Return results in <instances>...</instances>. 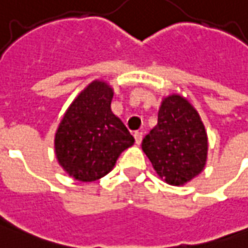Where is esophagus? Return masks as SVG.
<instances>
[{
    "label": "esophagus",
    "mask_w": 248,
    "mask_h": 248,
    "mask_svg": "<svg viewBox=\"0 0 248 248\" xmlns=\"http://www.w3.org/2000/svg\"><path fill=\"white\" fill-rule=\"evenodd\" d=\"M134 136H135L136 144L139 145V144L141 143V140H143V132H141V131H135V134H134Z\"/></svg>",
    "instance_id": "obj_1"
}]
</instances>
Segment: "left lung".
Masks as SVG:
<instances>
[{"label":"left lung","instance_id":"obj_1","mask_svg":"<svg viewBox=\"0 0 248 248\" xmlns=\"http://www.w3.org/2000/svg\"><path fill=\"white\" fill-rule=\"evenodd\" d=\"M141 148L159 177L183 185L204 169L207 134L193 105L173 93L163 99L157 126L144 138Z\"/></svg>","mask_w":248,"mask_h":248}]
</instances>
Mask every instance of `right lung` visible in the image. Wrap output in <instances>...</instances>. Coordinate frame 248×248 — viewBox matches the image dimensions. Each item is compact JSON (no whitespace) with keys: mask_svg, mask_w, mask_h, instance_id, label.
Wrapping results in <instances>:
<instances>
[{"mask_svg":"<svg viewBox=\"0 0 248 248\" xmlns=\"http://www.w3.org/2000/svg\"><path fill=\"white\" fill-rule=\"evenodd\" d=\"M113 89L90 83L64 114L55 134V155L69 176L95 181L105 176L135 139L110 109Z\"/></svg>","mask_w":248,"mask_h":248,"instance_id":"right-lung-1","label":"right lung"}]
</instances>
